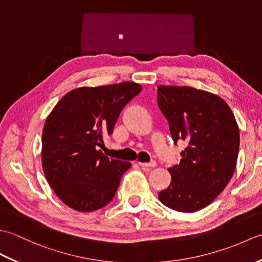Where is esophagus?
I'll list each match as a JSON object with an SVG mask.
<instances>
[{"label": "esophagus", "instance_id": "obj_1", "mask_svg": "<svg viewBox=\"0 0 262 262\" xmlns=\"http://www.w3.org/2000/svg\"><path fill=\"white\" fill-rule=\"evenodd\" d=\"M138 164H140L142 168H144V169H149V168H154V166L157 165V162H155V161H152V162H149V163L138 162Z\"/></svg>", "mask_w": 262, "mask_h": 262}]
</instances>
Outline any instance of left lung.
<instances>
[{
	"label": "left lung",
	"instance_id": "1",
	"mask_svg": "<svg viewBox=\"0 0 262 262\" xmlns=\"http://www.w3.org/2000/svg\"><path fill=\"white\" fill-rule=\"evenodd\" d=\"M158 104L174 144L185 141L170 186L159 192L166 207L183 213L205 208L230 182L235 170L240 132L223 99L191 86L158 85Z\"/></svg>",
	"mask_w": 262,
	"mask_h": 262
}]
</instances>
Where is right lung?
Listing matches in <instances>:
<instances>
[{"label":"right lung","instance_id":"1","mask_svg":"<svg viewBox=\"0 0 262 262\" xmlns=\"http://www.w3.org/2000/svg\"><path fill=\"white\" fill-rule=\"evenodd\" d=\"M142 91L134 82L66 93L48 115L42 129L41 162L49 186L62 202L77 211L108 205L130 162L109 159L99 149L113 134L122 108Z\"/></svg>","mask_w":262,"mask_h":262}]
</instances>
